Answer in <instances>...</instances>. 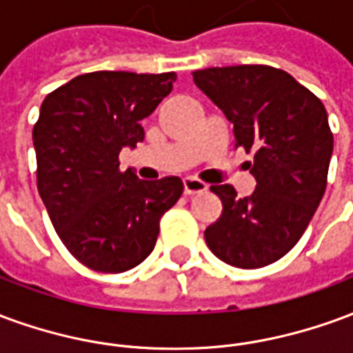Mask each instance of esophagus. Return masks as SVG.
Returning <instances> with one entry per match:
<instances>
[{
  "label": "esophagus",
  "instance_id": "esophagus-1",
  "mask_svg": "<svg viewBox=\"0 0 353 353\" xmlns=\"http://www.w3.org/2000/svg\"><path fill=\"white\" fill-rule=\"evenodd\" d=\"M208 185L204 181H200L196 177H185L183 179V192L187 196L191 194H200V192H206Z\"/></svg>",
  "mask_w": 353,
  "mask_h": 353
}]
</instances>
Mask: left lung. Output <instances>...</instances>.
<instances>
[{"label":"left lung","instance_id":"obj_1","mask_svg":"<svg viewBox=\"0 0 353 353\" xmlns=\"http://www.w3.org/2000/svg\"><path fill=\"white\" fill-rule=\"evenodd\" d=\"M192 81L232 123L234 147L253 153L257 181L245 199L232 185H212L223 212L204 230L208 248L236 268L270 265L301 240L323 199L333 154L325 108L270 65L208 68Z\"/></svg>","mask_w":353,"mask_h":353}]
</instances>
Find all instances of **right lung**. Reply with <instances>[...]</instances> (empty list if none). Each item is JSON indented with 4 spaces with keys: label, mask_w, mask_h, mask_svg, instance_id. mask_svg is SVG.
<instances>
[{
    "label": "right lung",
    "mask_w": 353,
    "mask_h": 353,
    "mask_svg": "<svg viewBox=\"0 0 353 353\" xmlns=\"http://www.w3.org/2000/svg\"><path fill=\"white\" fill-rule=\"evenodd\" d=\"M174 81V72H92L43 100L32 134L37 191L68 252L96 272H124L145 259L161 217L183 192L179 177L143 181L119 168L121 149L143 141L139 121Z\"/></svg>",
    "instance_id": "1"
}]
</instances>
